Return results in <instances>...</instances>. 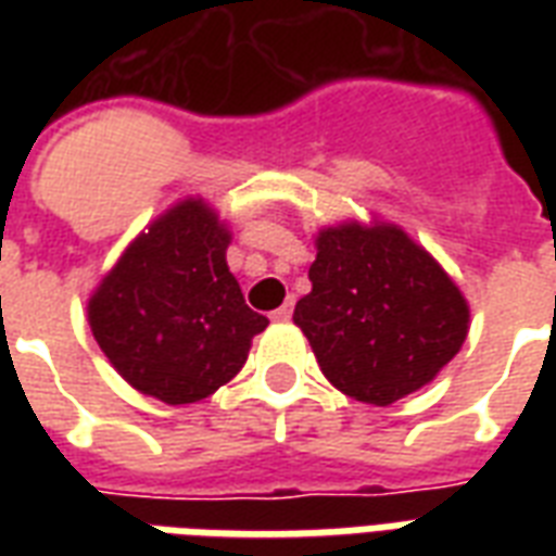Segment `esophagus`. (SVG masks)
<instances>
[{"instance_id": "obj_1", "label": "esophagus", "mask_w": 556, "mask_h": 556, "mask_svg": "<svg viewBox=\"0 0 556 556\" xmlns=\"http://www.w3.org/2000/svg\"><path fill=\"white\" fill-rule=\"evenodd\" d=\"M291 314H294V303H286V305H279L277 312L270 314V317H274L277 323H288L291 320Z\"/></svg>"}]
</instances>
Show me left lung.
I'll return each instance as SVG.
<instances>
[{
	"label": "left lung",
	"mask_w": 556,
	"mask_h": 556,
	"mask_svg": "<svg viewBox=\"0 0 556 556\" xmlns=\"http://www.w3.org/2000/svg\"><path fill=\"white\" fill-rule=\"evenodd\" d=\"M312 291L296 303L323 375L343 395L389 406L458 355L470 305L424 244L397 225L340 222L314 236Z\"/></svg>",
	"instance_id": "1"
}]
</instances>
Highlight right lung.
Masks as SVG:
<instances>
[{"label": "right lung", "instance_id": "add662e5", "mask_svg": "<svg viewBox=\"0 0 556 556\" xmlns=\"http://www.w3.org/2000/svg\"><path fill=\"white\" fill-rule=\"evenodd\" d=\"M227 244V222L190 195L152 218L91 291V334L129 387L181 406L242 369L268 320L244 305Z\"/></svg>", "mask_w": 556, "mask_h": 556}]
</instances>
